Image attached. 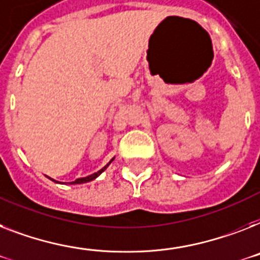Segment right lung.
I'll return each instance as SVG.
<instances>
[{
    "instance_id": "obj_1",
    "label": "right lung",
    "mask_w": 260,
    "mask_h": 260,
    "mask_svg": "<svg viewBox=\"0 0 260 260\" xmlns=\"http://www.w3.org/2000/svg\"><path fill=\"white\" fill-rule=\"evenodd\" d=\"M112 161H113V159L111 160V161H109L108 164H107V166L104 167V168H101L100 171H97V172H94V174H92V175H89V176H86V178H80V179H77V180H75V181H72L71 184H82V183H88V181H90V180H93V179H96L97 176H99V175L101 174V172H103V171H105L107 170V167L109 166V164L112 163ZM52 180H53V179H52ZM53 181H56V180H53Z\"/></svg>"
}]
</instances>
